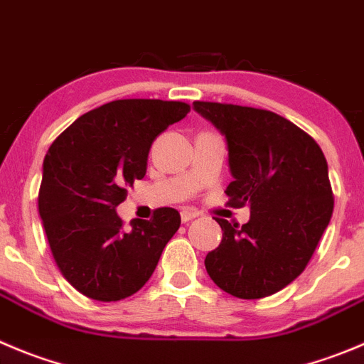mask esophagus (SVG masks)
<instances>
[{"label": "esophagus", "mask_w": 364, "mask_h": 364, "mask_svg": "<svg viewBox=\"0 0 364 364\" xmlns=\"http://www.w3.org/2000/svg\"><path fill=\"white\" fill-rule=\"evenodd\" d=\"M198 216V213L193 209H182L180 210V220H182V223H188V221L195 220V218Z\"/></svg>", "instance_id": "1"}]
</instances>
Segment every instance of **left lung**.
<instances>
[{"label": "left lung", "instance_id": "obj_1", "mask_svg": "<svg viewBox=\"0 0 364 364\" xmlns=\"http://www.w3.org/2000/svg\"><path fill=\"white\" fill-rule=\"evenodd\" d=\"M193 109L227 141L228 203L250 207L243 227L216 218L223 240L207 254L205 269L228 295L264 299L306 269L331 221L325 155L309 134L269 110L213 102Z\"/></svg>", "mask_w": 364, "mask_h": 364}]
</instances>
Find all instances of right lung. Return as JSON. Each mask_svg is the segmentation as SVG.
<instances>
[{
  "label": "right lung",
  "mask_w": 364,
  "mask_h": 364,
  "mask_svg": "<svg viewBox=\"0 0 364 364\" xmlns=\"http://www.w3.org/2000/svg\"><path fill=\"white\" fill-rule=\"evenodd\" d=\"M188 112L182 102L116 100L78 117L48 150L39 214L58 269L82 295L117 302L139 291L178 230L171 207L130 230L116 207L146 175L151 143Z\"/></svg>",
  "instance_id": "1"
}]
</instances>
